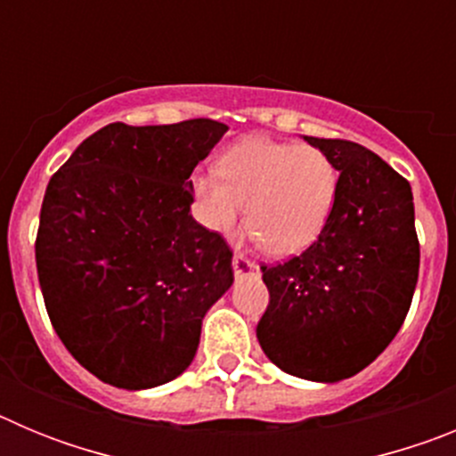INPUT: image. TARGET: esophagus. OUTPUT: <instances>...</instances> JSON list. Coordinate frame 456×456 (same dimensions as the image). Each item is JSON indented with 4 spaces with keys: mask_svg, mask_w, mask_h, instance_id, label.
I'll use <instances>...</instances> for the list:
<instances>
[{
    "mask_svg": "<svg viewBox=\"0 0 456 456\" xmlns=\"http://www.w3.org/2000/svg\"><path fill=\"white\" fill-rule=\"evenodd\" d=\"M232 269H235L237 278L253 276V273H257V263L248 256H244V253H235V257H232Z\"/></svg>",
    "mask_w": 456,
    "mask_h": 456,
    "instance_id": "obj_1",
    "label": "esophagus"
}]
</instances>
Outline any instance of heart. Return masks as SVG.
Here are the masks:
<instances>
[{"instance_id":"obj_1","label":"heart","mask_w":456,"mask_h":456,"mask_svg":"<svg viewBox=\"0 0 456 456\" xmlns=\"http://www.w3.org/2000/svg\"><path fill=\"white\" fill-rule=\"evenodd\" d=\"M205 225L232 232L247 208V228L272 256H294L324 231L338 196V168L317 146L248 136L216 159V175H193Z\"/></svg>"}]
</instances>
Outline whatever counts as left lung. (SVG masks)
Masks as SVG:
<instances>
[{
	"label": "left lung",
	"mask_w": 456,
	"mask_h": 456,
	"mask_svg": "<svg viewBox=\"0 0 456 456\" xmlns=\"http://www.w3.org/2000/svg\"><path fill=\"white\" fill-rule=\"evenodd\" d=\"M305 141L340 171L336 205L301 256L260 267L269 304L256 336L283 372L340 381L368 368L404 324L420 241L409 180L361 143Z\"/></svg>",
	"instance_id": "obj_1"
}]
</instances>
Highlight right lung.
<instances>
[{"label": "right lung", "instance_id": "1", "mask_svg": "<svg viewBox=\"0 0 456 456\" xmlns=\"http://www.w3.org/2000/svg\"><path fill=\"white\" fill-rule=\"evenodd\" d=\"M228 125L111 123L52 175L36 269L56 336L104 384L162 386L189 368L208 308L235 281L228 241L193 219L189 175Z\"/></svg>", "mask_w": 456, "mask_h": 456}]
</instances>
